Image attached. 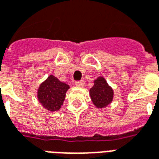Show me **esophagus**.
Instances as JSON below:
<instances>
[{
  "mask_svg": "<svg viewBox=\"0 0 159 159\" xmlns=\"http://www.w3.org/2000/svg\"><path fill=\"white\" fill-rule=\"evenodd\" d=\"M84 82H83V81H80V82H76V83H75V85H76V87H78V88H83V86H84Z\"/></svg>",
  "mask_w": 159,
  "mask_h": 159,
  "instance_id": "esophagus-1",
  "label": "esophagus"
}]
</instances>
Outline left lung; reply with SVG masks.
I'll return each instance as SVG.
<instances>
[{"label":"left lung","instance_id":"8db88e82","mask_svg":"<svg viewBox=\"0 0 159 159\" xmlns=\"http://www.w3.org/2000/svg\"><path fill=\"white\" fill-rule=\"evenodd\" d=\"M89 96L94 107L104 109L112 102L114 90L105 77L100 76L93 81V86L89 89Z\"/></svg>","mask_w":159,"mask_h":159}]
</instances>
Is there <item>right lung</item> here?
I'll use <instances>...</instances> for the list:
<instances>
[{
  "label": "right lung",
  "mask_w": 159,
  "mask_h": 159,
  "mask_svg": "<svg viewBox=\"0 0 159 159\" xmlns=\"http://www.w3.org/2000/svg\"><path fill=\"white\" fill-rule=\"evenodd\" d=\"M70 86L66 83L59 81L53 75L40 84L37 89L36 97L43 108L49 111H59L66 99V94Z\"/></svg>",
  "instance_id": "1"
}]
</instances>
